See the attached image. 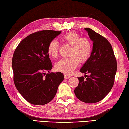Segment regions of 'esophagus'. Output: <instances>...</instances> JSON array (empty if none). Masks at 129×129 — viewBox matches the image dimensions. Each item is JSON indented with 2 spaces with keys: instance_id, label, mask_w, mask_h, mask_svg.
I'll return each mask as SVG.
<instances>
[{
  "instance_id": "34e87169",
  "label": "esophagus",
  "mask_w": 129,
  "mask_h": 129,
  "mask_svg": "<svg viewBox=\"0 0 129 129\" xmlns=\"http://www.w3.org/2000/svg\"><path fill=\"white\" fill-rule=\"evenodd\" d=\"M71 77V76L68 75H67V74H65V75H64V77H65V78H66V79H68V78H69Z\"/></svg>"
}]
</instances>
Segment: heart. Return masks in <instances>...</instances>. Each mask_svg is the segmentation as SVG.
I'll list each match as a JSON object with an SVG mask.
<instances>
[{
  "instance_id": "b5f03b06",
  "label": "heart",
  "mask_w": 129,
  "mask_h": 129,
  "mask_svg": "<svg viewBox=\"0 0 129 129\" xmlns=\"http://www.w3.org/2000/svg\"><path fill=\"white\" fill-rule=\"evenodd\" d=\"M62 40L71 46L69 57L61 59L56 63L57 71L67 75L73 72L78 64V60L81 62H85L89 59L92 52V45L89 39L81 38L80 35L74 32H69L62 37ZM59 43L52 40L49 43L47 52L50 56L56 58L59 51Z\"/></svg>"
}]
</instances>
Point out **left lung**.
<instances>
[{"mask_svg": "<svg viewBox=\"0 0 129 129\" xmlns=\"http://www.w3.org/2000/svg\"><path fill=\"white\" fill-rule=\"evenodd\" d=\"M93 42L91 55L80 71L89 76L85 79L78 77V86L75 94L85 103H95L110 92L114 85L117 72V61L110 43L101 35L90 28H85Z\"/></svg>", "mask_w": 129, "mask_h": 129, "instance_id": "left-lung-1", "label": "left lung"}]
</instances>
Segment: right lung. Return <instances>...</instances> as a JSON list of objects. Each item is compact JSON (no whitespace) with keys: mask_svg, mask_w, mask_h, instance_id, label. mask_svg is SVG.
I'll use <instances>...</instances> for the list:
<instances>
[{"mask_svg":"<svg viewBox=\"0 0 129 129\" xmlns=\"http://www.w3.org/2000/svg\"><path fill=\"white\" fill-rule=\"evenodd\" d=\"M61 32L46 30L30 34L14 52L12 67L15 85L30 104L42 105L52 101L64 79L61 72H49L52 65L47 52L50 41ZM47 71L49 73L46 75Z\"/></svg>","mask_w":129,"mask_h":129,"instance_id":"add662e5","label":"right lung"}]
</instances>
